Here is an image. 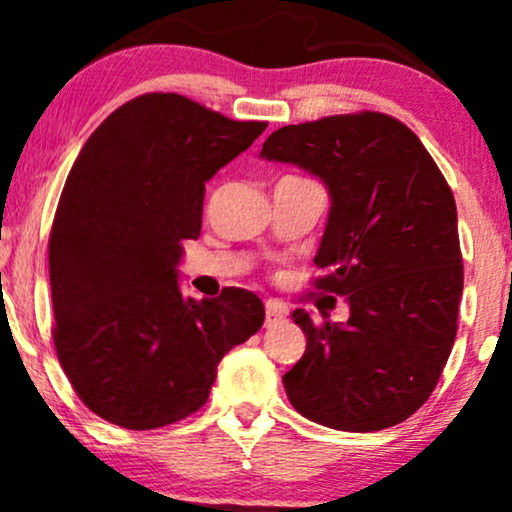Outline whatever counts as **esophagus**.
Masks as SVG:
<instances>
[{
	"label": "esophagus",
	"mask_w": 512,
	"mask_h": 512,
	"mask_svg": "<svg viewBox=\"0 0 512 512\" xmlns=\"http://www.w3.org/2000/svg\"><path fill=\"white\" fill-rule=\"evenodd\" d=\"M284 317H286V313L279 308V305L267 303V313H264V327H272V325H276V322H284Z\"/></svg>",
	"instance_id": "obj_1"
}]
</instances>
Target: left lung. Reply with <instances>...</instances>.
<instances>
[{
	"label": "left lung",
	"mask_w": 512,
	"mask_h": 512,
	"mask_svg": "<svg viewBox=\"0 0 512 512\" xmlns=\"http://www.w3.org/2000/svg\"><path fill=\"white\" fill-rule=\"evenodd\" d=\"M260 156L330 190L313 286L351 310L346 325L293 313L308 346L286 395L337 431L402 424L436 390L457 334L464 272L448 180L404 122L375 110L286 125Z\"/></svg>",
	"instance_id": "obj_1"
}]
</instances>
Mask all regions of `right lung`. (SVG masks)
<instances>
[{"label": "right lung", "mask_w": 512, "mask_h": 512, "mask_svg": "<svg viewBox=\"0 0 512 512\" xmlns=\"http://www.w3.org/2000/svg\"><path fill=\"white\" fill-rule=\"evenodd\" d=\"M264 129L144 93L76 156L48 243L52 339L76 395L110 424L151 431L195 414L221 358L262 327L255 293L185 298L175 267L202 231L204 182Z\"/></svg>", "instance_id": "right-lung-1"}]
</instances>
